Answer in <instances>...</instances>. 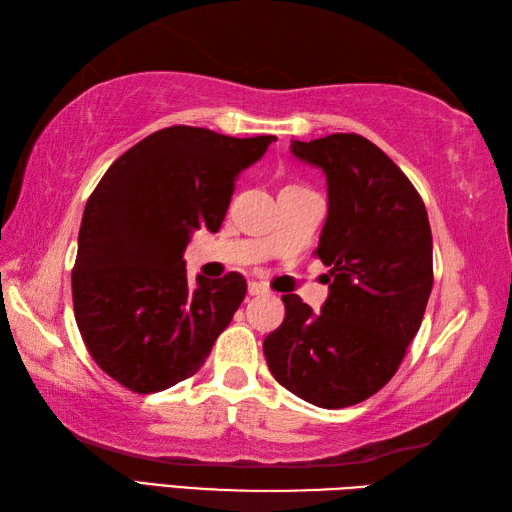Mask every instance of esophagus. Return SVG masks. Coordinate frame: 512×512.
Masks as SVG:
<instances>
[{
  "mask_svg": "<svg viewBox=\"0 0 512 512\" xmlns=\"http://www.w3.org/2000/svg\"><path fill=\"white\" fill-rule=\"evenodd\" d=\"M266 292H268V286L259 284V281H250V284H248V295L257 297V295H266Z\"/></svg>",
  "mask_w": 512,
  "mask_h": 512,
  "instance_id": "obj_1",
  "label": "esophagus"
}]
</instances>
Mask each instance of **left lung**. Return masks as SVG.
Masks as SVG:
<instances>
[{
  "mask_svg": "<svg viewBox=\"0 0 512 512\" xmlns=\"http://www.w3.org/2000/svg\"><path fill=\"white\" fill-rule=\"evenodd\" d=\"M295 158L328 180L319 248L330 295L314 314L284 295L286 319L264 339L279 385L323 409L374 396L396 374L420 330L433 286V239L424 202L385 151L358 134L301 143Z\"/></svg>",
  "mask_w": 512,
  "mask_h": 512,
  "instance_id": "8db88e82",
  "label": "left lung"
}]
</instances>
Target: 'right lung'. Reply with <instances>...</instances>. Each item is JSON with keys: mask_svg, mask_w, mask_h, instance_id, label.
<instances>
[{"mask_svg": "<svg viewBox=\"0 0 512 512\" xmlns=\"http://www.w3.org/2000/svg\"><path fill=\"white\" fill-rule=\"evenodd\" d=\"M275 136L233 138L173 125L127 149L83 211L72 270L74 317L107 376L156 394L193 376L239 303L246 279L187 281L191 233L220 231L235 180Z\"/></svg>", "mask_w": 512, "mask_h": 512, "instance_id": "1", "label": "right lung"}]
</instances>
